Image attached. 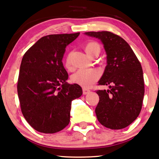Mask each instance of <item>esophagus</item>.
<instances>
[{
  "mask_svg": "<svg viewBox=\"0 0 159 159\" xmlns=\"http://www.w3.org/2000/svg\"><path fill=\"white\" fill-rule=\"evenodd\" d=\"M90 93V90H89V89H86V88H83V93H84V95H87V94H88V93Z\"/></svg>",
  "mask_w": 159,
  "mask_h": 159,
  "instance_id": "esophagus-1",
  "label": "esophagus"
}]
</instances>
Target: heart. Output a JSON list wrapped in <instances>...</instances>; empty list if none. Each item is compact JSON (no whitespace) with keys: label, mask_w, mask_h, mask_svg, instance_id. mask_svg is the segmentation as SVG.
Returning <instances> with one entry per match:
<instances>
[{"label":"heart","mask_w":159,"mask_h":159,"mask_svg":"<svg viewBox=\"0 0 159 159\" xmlns=\"http://www.w3.org/2000/svg\"><path fill=\"white\" fill-rule=\"evenodd\" d=\"M85 50L90 56H95L101 51L100 45L97 42L89 41L85 45ZM64 66L67 70L72 69V55L69 53L64 60ZM101 77V72L96 69L79 70L72 75L71 80L74 84L84 88L90 87Z\"/></svg>","instance_id":"heart-1"}]
</instances>
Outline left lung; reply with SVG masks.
I'll return each instance as SVG.
<instances>
[{"label": "left lung", "instance_id": "obj_1", "mask_svg": "<svg viewBox=\"0 0 159 159\" xmlns=\"http://www.w3.org/2000/svg\"><path fill=\"white\" fill-rule=\"evenodd\" d=\"M86 35L100 39L107 52V63L99 85L107 90H97L99 102L95 108L98 121L112 129L127 127L136 119L144 95L141 65L125 40L111 32H88Z\"/></svg>", "mask_w": 159, "mask_h": 159}]
</instances>
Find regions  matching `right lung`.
Instances as JSON below:
<instances>
[{"label":"right lung","mask_w":159,"mask_h":159,"mask_svg":"<svg viewBox=\"0 0 159 159\" xmlns=\"http://www.w3.org/2000/svg\"><path fill=\"white\" fill-rule=\"evenodd\" d=\"M80 32L49 35L25 52L18 80L22 114L40 133H55L70 123L72 101L81 96L79 85L67 84L62 58L68 44Z\"/></svg>","instance_id":"obj_1"}]
</instances>
